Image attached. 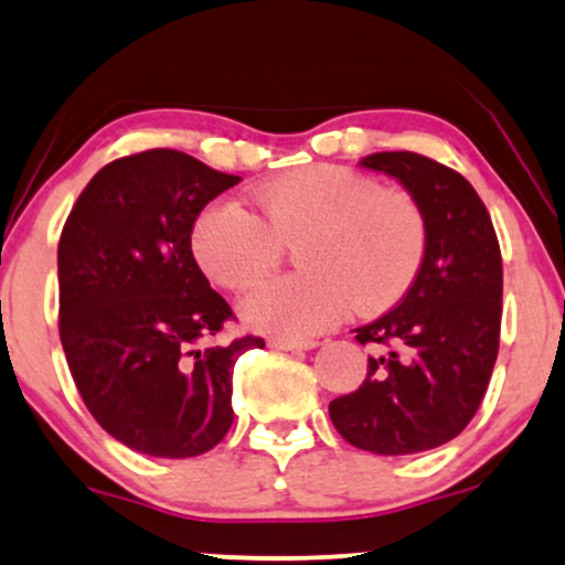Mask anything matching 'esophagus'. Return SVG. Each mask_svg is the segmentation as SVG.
<instances>
[{
    "instance_id": "34e87169",
    "label": "esophagus",
    "mask_w": 565,
    "mask_h": 565,
    "mask_svg": "<svg viewBox=\"0 0 565 565\" xmlns=\"http://www.w3.org/2000/svg\"><path fill=\"white\" fill-rule=\"evenodd\" d=\"M270 349L278 352H302V349H316V341H297V339H268Z\"/></svg>"
}]
</instances>
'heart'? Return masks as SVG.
I'll return each mask as SVG.
<instances>
[{"label":"heart","instance_id":"b5f03b06","mask_svg":"<svg viewBox=\"0 0 565 565\" xmlns=\"http://www.w3.org/2000/svg\"><path fill=\"white\" fill-rule=\"evenodd\" d=\"M260 218L216 200L192 226V253L218 287L242 291L274 274L297 247L299 276L263 284L242 299V318L278 339H305L352 310L394 305L423 266L427 224L409 192L377 188L339 163H310L255 192Z\"/></svg>","mask_w":565,"mask_h":565}]
</instances>
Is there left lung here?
Here are the masks:
<instances>
[{
  "instance_id": "left-lung-1",
  "label": "left lung",
  "mask_w": 565,
  "mask_h": 565,
  "mask_svg": "<svg viewBox=\"0 0 565 565\" xmlns=\"http://www.w3.org/2000/svg\"><path fill=\"white\" fill-rule=\"evenodd\" d=\"M423 209L427 247L394 310L354 328L367 377L328 404L341 438L362 451L404 456L454 440L480 409L501 344L503 260L490 213L459 171L412 151L365 156Z\"/></svg>"
}]
</instances>
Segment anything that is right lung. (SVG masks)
Masks as SVG:
<instances>
[{"instance_id":"1","label":"right lung","mask_w":565,"mask_h":565,"mask_svg":"<svg viewBox=\"0 0 565 565\" xmlns=\"http://www.w3.org/2000/svg\"><path fill=\"white\" fill-rule=\"evenodd\" d=\"M237 182L153 148L106 163L64 221V356L93 419L132 451L188 459L218 446L234 419V362L266 344L203 347L234 312L192 258V224Z\"/></svg>"}]
</instances>
